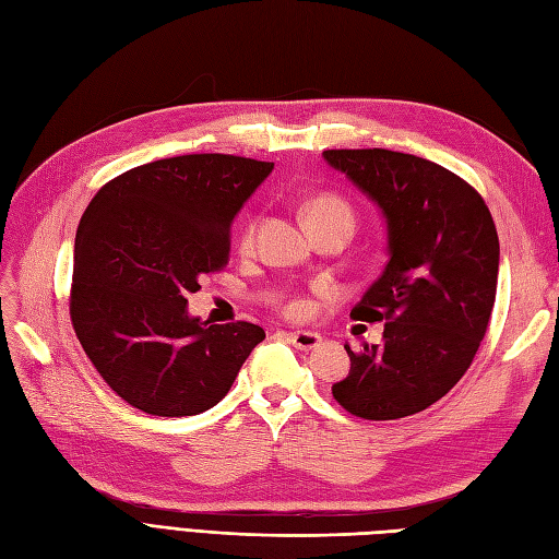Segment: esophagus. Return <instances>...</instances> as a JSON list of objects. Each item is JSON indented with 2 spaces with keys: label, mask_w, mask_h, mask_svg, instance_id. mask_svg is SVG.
<instances>
[{
  "label": "esophagus",
  "mask_w": 559,
  "mask_h": 559,
  "mask_svg": "<svg viewBox=\"0 0 559 559\" xmlns=\"http://www.w3.org/2000/svg\"><path fill=\"white\" fill-rule=\"evenodd\" d=\"M286 341H289L298 349L310 352V349L319 347L321 335L314 333V331H292V333H286Z\"/></svg>",
  "instance_id": "obj_1"
}]
</instances>
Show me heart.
<instances>
[{
	"label": "heart",
	"mask_w": 559,
	"mask_h": 559,
	"mask_svg": "<svg viewBox=\"0 0 559 559\" xmlns=\"http://www.w3.org/2000/svg\"><path fill=\"white\" fill-rule=\"evenodd\" d=\"M308 218H310V226L314 224H324V222H349L354 226V212L352 207L347 205V202L343 198L337 195H319L317 200H312L308 205ZM253 233H257V222H251L245 226L242 230V245H251L253 240ZM286 312L294 314V317H300L308 312V302L306 300H292L289 306H286Z\"/></svg>",
	"instance_id": "heart-1"
}]
</instances>
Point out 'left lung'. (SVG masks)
Wrapping results in <instances>:
<instances>
[{"label": "left lung", "instance_id": "1", "mask_svg": "<svg viewBox=\"0 0 559 559\" xmlns=\"http://www.w3.org/2000/svg\"><path fill=\"white\" fill-rule=\"evenodd\" d=\"M324 160L380 207L389 261L352 319L384 321L382 345L349 354L333 399L364 419L427 411L462 380L492 317L499 238L480 193L427 158L329 148Z\"/></svg>", "mask_w": 559, "mask_h": 559}]
</instances>
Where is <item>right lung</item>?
I'll return each instance as SVG.
<instances>
[{
	"mask_svg": "<svg viewBox=\"0 0 559 559\" xmlns=\"http://www.w3.org/2000/svg\"><path fill=\"white\" fill-rule=\"evenodd\" d=\"M275 163L191 154L146 163L105 183L74 240L70 314L114 392L142 413L210 411L265 331L210 324L186 296L228 263L230 224Z\"/></svg>",
	"mask_w": 559,
	"mask_h": 559,
	"instance_id": "add662e5",
	"label": "right lung"
}]
</instances>
